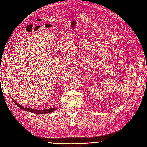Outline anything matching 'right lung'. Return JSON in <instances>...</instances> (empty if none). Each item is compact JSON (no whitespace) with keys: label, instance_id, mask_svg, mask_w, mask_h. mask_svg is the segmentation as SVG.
Returning a JSON list of instances; mask_svg holds the SVG:
<instances>
[{"label":"right lung","instance_id":"add662e5","mask_svg":"<svg viewBox=\"0 0 147 147\" xmlns=\"http://www.w3.org/2000/svg\"><path fill=\"white\" fill-rule=\"evenodd\" d=\"M13 101L15 103V104H16V105L18 106L20 108H21L22 109H23L25 111L27 112H30L33 113H35V114H46V113H51L53 112V111H56L57 109V107L56 108H49V109H44V110H37V109H32V108H26L24 107L22 105H21L20 104H19L18 103H17L16 101H15L14 99H13V98L11 97Z\"/></svg>","mask_w":147,"mask_h":147}]
</instances>
